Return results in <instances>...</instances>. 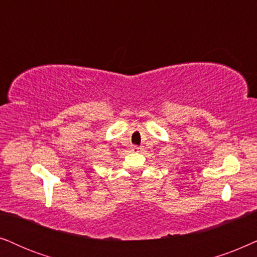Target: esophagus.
<instances>
[{"label": "esophagus", "instance_id": "34e87169", "mask_svg": "<svg viewBox=\"0 0 257 257\" xmlns=\"http://www.w3.org/2000/svg\"><path fill=\"white\" fill-rule=\"evenodd\" d=\"M140 149H141V148H140V147H138V146H134V147H133V148H132L133 152H140Z\"/></svg>", "mask_w": 257, "mask_h": 257}]
</instances>
